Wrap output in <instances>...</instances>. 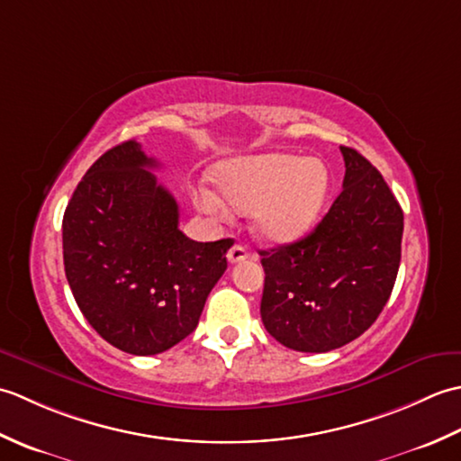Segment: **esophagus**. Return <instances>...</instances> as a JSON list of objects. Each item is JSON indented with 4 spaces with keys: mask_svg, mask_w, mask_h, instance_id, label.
<instances>
[{
    "mask_svg": "<svg viewBox=\"0 0 461 461\" xmlns=\"http://www.w3.org/2000/svg\"><path fill=\"white\" fill-rule=\"evenodd\" d=\"M249 258V251L246 246H233L230 251H228V261L230 263H240L243 259Z\"/></svg>",
    "mask_w": 461,
    "mask_h": 461,
    "instance_id": "1",
    "label": "esophagus"
}]
</instances>
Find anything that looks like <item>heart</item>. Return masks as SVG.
Instances as JSON below:
<instances>
[{
  "instance_id": "heart-1",
  "label": "heart",
  "mask_w": 461,
  "mask_h": 461,
  "mask_svg": "<svg viewBox=\"0 0 461 461\" xmlns=\"http://www.w3.org/2000/svg\"><path fill=\"white\" fill-rule=\"evenodd\" d=\"M213 182L233 212H251L263 240L289 243L305 236L319 218L330 176L321 160L273 152L221 162L213 168ZM221 201L205 185L194 190L195 208L215 221L225 215Z\"/></svg>"
}]
</instances>
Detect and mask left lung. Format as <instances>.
<instances>
[{
	"label": "left lung",
	"mask_w": 461,
	"mask_h": 461,
	"mask_svg": "<svg viewBox=\"0 0 461 461\" xmlns=\"http://www.w3.org/2000/svg\"><path fill=\"white\" fill-rule=\"evenodd\" d=\"M342 192L299 241L261 249V321L283 347L329 352L360 337L393 293L404 213L382 174L340 146Z\"/></svg>",
	"instance_id": "obj_1"
}]
</instances>
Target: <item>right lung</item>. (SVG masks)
<instances>
[{"instance_id": "obj_1", "label": "right lung", "mask_w": 461, "mask_h": 461, "mask_svg": "<svg viewBox=\"0 0 461 461\" xmlns=\"http://www.w3.org/2000/svg\"><path fill=\"white\" fill-rule=\"evenodd\" d=\"M136 140L106 150L63 215V261L89 325L129 355H158L198 327L233 240L194 241Z\"/></svg>"}]
</instances>
